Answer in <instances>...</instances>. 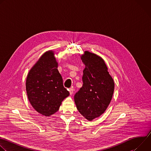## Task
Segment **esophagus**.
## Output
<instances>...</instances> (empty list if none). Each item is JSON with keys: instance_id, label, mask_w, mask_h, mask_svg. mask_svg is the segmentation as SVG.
<instances>
[{"instance_id": "34e87169", "label": "esophagus", "mask_w": 151, "mask_h": 151, "mask_svg": "<svg viewBox=\"0 0 151 151\" xmlns=\"http://www.w3.org/2000/svg\"><path fill=\"white\" fill-rule=\"evenodd\" d=\"M69 93H70V95H72V94H73V88H69Z\"/></svg>"}]
</instances>
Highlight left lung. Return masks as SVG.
<instances>
[{"label": "left lung", "mask_w": 151, "mask_h": 151, "mask_svg": "<svg viewBox=\"0 0 151 151\" xmlns=\"http://www.w3.org/2000/svg\"><path fill=\"white\" fill-rule=\"evenodd\" d=\"M81 59L85 66L83 85L75 94L74 99L79 113L91 121L101 115L109 105L115 83L101 57L85 51Z\"/></svg>", "instance_id": "left-lung-1"}]
</instances>
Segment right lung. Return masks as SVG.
Returning <instances> with one entry per match:
<instances>
[{
    "label": "right lung",
    "instance_id": "right-lung-1",
    "mask_svg": "<svg viewBox=\"0 0 151 151\" xmlns=\"http://www.w3.org/2000/svg\"><path fill=\"white\" fill-rule=\"evenodd\" d=\"M57 67L54 52L47 51L31 68L26 78L28 99L33 108L45 116L57 112L63 100L69 96Z\"/></svg>",
    "mask_w": 151,
    "mask_h": 151
}]
</instances>
